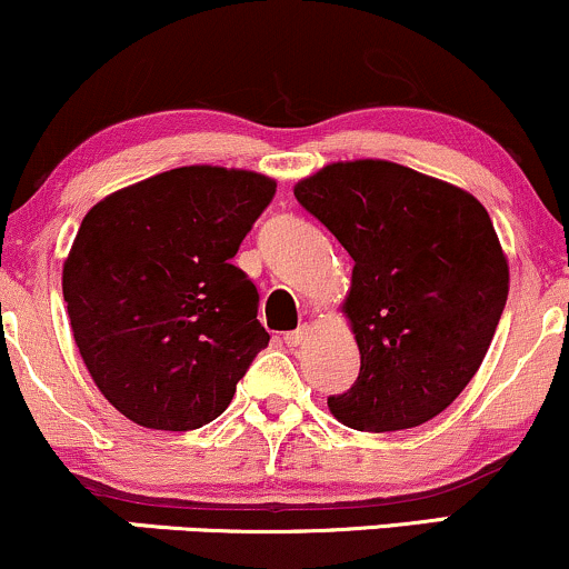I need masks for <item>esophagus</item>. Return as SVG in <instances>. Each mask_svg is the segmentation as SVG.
Wrapping results in <instances>:
<instances>
[{"label": "esophagus", "mask_w": 569, "mask_h": 569, "mask_svg": "<svg viewBox=\"0 0 569 569\" xmlns=\"http://www.w3.org/2000/svg\"><path fill=\"white\" fill-rule=\"evenodd\" d=\"M307 331H310V329H307V326H299V329H293V331H289V335L283 337V342L289 345V348H299V345H302L305 339H307Z\"/></svg>", "instance_id": "1"}]
</instances>
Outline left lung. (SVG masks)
<instances>
[{"mask_svg":"<svg viewBox=\"0 0 569 569\" xmlns=\"http://www.w3.org/2000/svg\"><path fill=\"white\" fill-rule=\"evenodd\" d=\"M293 194L356 262L342 312L361 371L331 415L369 433L433 420L479 371L508 299L487 208L388 160L331 162Z\"/></svg>","mask_w":569,"mask_h":569,"instance_id":"obj_1","label":"left lung"}]
</instances>
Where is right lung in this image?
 Listing matches in <instances>:
<instances>
[{"label":"right lung","mask_w":569,"mask_h":569,"mask_svg":"<svg viewBox=\"0 0 569 569\" xmlns=\"http://www.w3.org/2000/svg\"><path fill=\"white\" fill-rule=\"evenodd\" d=\"M272 198L262 173L187 166L84 213L63 299L90 377L136 426H208L267 348L257 286L232 257Z\"/></svg>","instance_id":"obj_1"}]
</instances>
